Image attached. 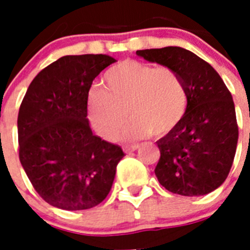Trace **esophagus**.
<instances>
[{
  "mask_svg": "<svg viewBox=\"0 0 250 250\" xmlns=\"http://www.w3.org/2000/svg\"><path fill=\"white\" fill-rule=\"evenodd\" d=\"M139 149V145H131V146H125L124 147V151L125 152H132Z\"/></svg>",
  "mask_w": 250,
  "mask_h": 250,
  "instance_id": "1",
  "label": "esophagus"
}]
</instances>
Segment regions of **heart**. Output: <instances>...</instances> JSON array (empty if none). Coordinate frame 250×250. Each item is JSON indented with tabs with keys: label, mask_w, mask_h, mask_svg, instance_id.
<instances>
[{
	"label": "heart",
	"mask_w": 250,
	"mask_h": 250,
	"mask_svg": "<svg viewBox=\"0 0 250 250\" xmlns=\"http://www.w3.org/2000/svg\"><path fill=\"white\" fill-rule=\"evenodd\" d=\"M104 85L90 90L87 111L94 130L106 140L120 134L127 114L134 120L127 129L131 139L167 135L187 114V90L173 68L126 60L104 75Z\"/></svg>",
	"instance_id": "heart-1"
}]
</instances>
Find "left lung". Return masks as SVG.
<instances>
[{
	"instance_id": "8db88e82",
	"label": "left lung",
	"mask_w": 250,
	"mask_h": 250,
	"mask_svg": "<svg viewBox=\"0 0 250 250\" xmlns=\"http://www.w3.org/2000/svg\"><path fill=\"white\" fill-rule=\"evenodd\" d=\"M139 57L173 68L184 83L187 114L156 141L159 183L174 194L199 196L220 187L230 171L238 144L231 94L219 74L191 51L178 46L136 51Z\"/></svg>"
}]
</instances>
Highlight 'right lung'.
<instances>
[{
	"instance_id": "right-lung-1",
	"label": "right lung",
	"mask_w": 250,
	"mask_h": 250,
	"mask_svg": "<svg viewBox=\"0 0 250 250\" xmlns=\"http://www.w3.org/2000/svg\"><path fill=\"white\" fill-rule=\"evenodd\" d=\"M116 60L63 56L37 74L20 106V161L31 184L62 210L96 207L110 193L124 158L118 145L92 134L87 96L92 81Z\"/></svg>"
}]
</instances>
